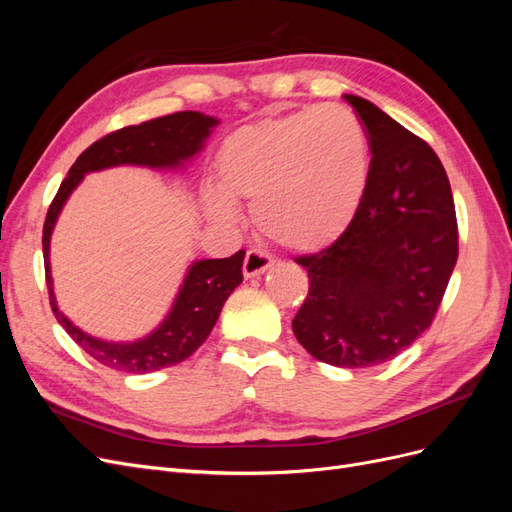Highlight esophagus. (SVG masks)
I'll return each instance as SVG.
<instances>
[{
	"label": "esophagus",
	"instance_id": "1",
	"mask_svg": "<svg viewBox=\"0 0 512 512\" xmlns=\"http://www.w3.org/2000/svg\"><path fill=\"white\" fill-rule=\"evenodd\" d=\"M271 265H273V258L267 252L247 250L245 260H243V275L245 277H256L260 273H265Z\"/></svg>",
	"mask_w": 512,
	"mask_h": 512
}]
</instances>
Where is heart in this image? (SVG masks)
Instances as JSON below:
<instances>
[{"mask_svg": "<svg viewBox=\"0 0 512 512\" xmlns=\"http://www.w3.org/2000/svg\"><path fill=\"white\" fill-rule=\"evenodd\" d=\"M220 190L205 196L215 222L232 226V200H254V224L271 241L316 252L359 213L369 183V141L344 106H309L230 134L218 156Z\"/></svg>", "mask_w": 512, "mask_h": 512, "instance_id": "b5f03b06", "label": "heart"}]
</instances>
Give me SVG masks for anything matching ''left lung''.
<instances>
[{
	"instance_id": "left-lung-1",
	"label": "left lung",
	"mask_w": 512,
	"mask_h": 512,
	"mask_svg": "<svg viewBox=\"0 0 512 512\" xmlns=\"http://www.w3.org/2000/svg\"><path fill=\"white\" fill-rule=\"evenodd\" d=\"M369 141V183L350 228L299 256L309 290L292 320L314 359L335 367L391 361L431 327L457 262L455 200L423 138L376 104L344 96Z\"/></svg>"
}]
</instances>
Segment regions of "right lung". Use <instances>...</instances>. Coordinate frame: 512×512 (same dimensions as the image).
<instances>
[{
    "mask_svg": "<svg viewBox=\"0 0 512 512\" xmlns=\"http://www.w3.org/2000/svg\"><path fill=\"white\" fill-rule=\"evenodd\" d=\"M215 126H218V119L215 117L196 111H183L102 136L100 141L87 147L76 158V162L68 170V177L59 185L49 213H46L42 230V252L51 309L57 322L66 329L74 342L106 367L126 371V374H149V371H158L162 367L177 365L188 359L209 337L230 292L243 282L241 267L245 252L239 250L230 258L192 262L183 286L179 288L177 299L160 327L149 333L145 339H136V342L130 344H113L83 333L59 312L53 294L49 262L51 232L59 218V211L64 209L66 200L76 185L83 181L87 173H94V170L121 164L149 168H181L203 149L207 136Z\"/></svg>",
    "mask_w": 512,
    "mask_h": 512,
    "instance_id": "1",
    "label": "right lung"
}]
</instances>
